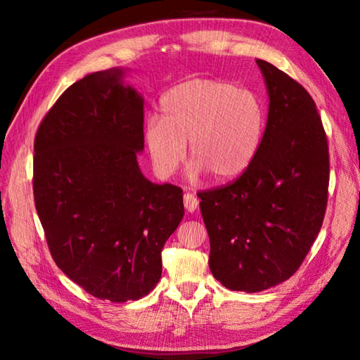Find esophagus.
Instances as JSON below:
<instances>
[{
    "label": "esophagus",
    "mask_w": 360,
    "mask_h": 360,
    "mask_svg": "<svg viewBox=\"0 0 360 360\" xmlns=\"http://www.w3.org/2000/svg\"><path fill=\"white\" fill-rule=\"evenodd\" d=\"M184 206L188 212H193L198 208V198L195 197V193H186L184 195Z\"/></svg>",
    "instance_id": "1"
}]
</instances>
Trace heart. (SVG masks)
Returning <instances> with one entry per match:
<instances>
[{"label":"heart","instance_id":"heart-1","mask_svg":"<svg viewBox=\"0 0 360 360\" xmlns=\"http://www.w3.org/2000/svg\"><path fill=\"white\" fill-rule=\"evenodd\" d=\"M265 131V111L257 95L217 79H192L160 98V117L144 127V143L154 172L169 178L186 157L192 173H211L229 182L252 165Z\"/></svg>","mask_w":360,"mask_h":360}]
</instances>
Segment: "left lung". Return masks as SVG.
Masks as SVG:
<instances>
[{"mask_svg": "<svg viewBox=\"0 0 360 360\" xmlns=\"http://www.w3.org/2000/svg\"><path fill=\"white\" fill-rule=\"evenodd\" d=\"M257 65L270 96L257 155L240 178L197 193L212 276L243 292L270 289L300 268L324 222L330 173L311 95L271 63Z\"/></svg>", "mask_w": 360, "mask_h": 360, "instance_id": "8db88e82", "label": "left lung"}]
</instances>
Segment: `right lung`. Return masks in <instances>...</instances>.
<instances>
[{
	"label": "right lung",
	"instance_id": "add662e5",
	"mask_svg": "<svg viewBox=\"0 0 360 360\" xmlns=\"http://www.w3.org/2000/svg\"><path fill=\"white\" fill-rule=\"evenodd\" d=\"M122 70L70 85L38 127L33 195L49 251L100 300H138L162 276V249L184 216L182 188L143 176L144 105Z\"/></svg>",
	"mask_w": 360,
	"mask_h": 360
}]
</instances>
